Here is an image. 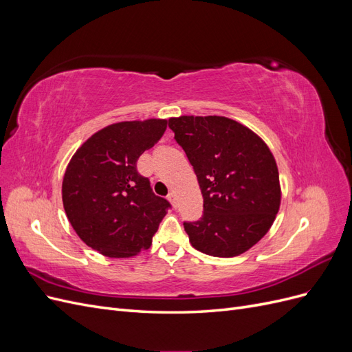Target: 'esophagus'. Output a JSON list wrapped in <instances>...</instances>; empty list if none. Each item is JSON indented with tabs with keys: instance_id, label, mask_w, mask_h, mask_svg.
<instances>
[{
	"instance_id": "34e87169",
	"label": "esophagus",
	"mask_w": 352,
	"mask_h": 352,
	"mask_svg": "<svg viewBox=\"0 0 352 352\" xmlns=\"http://www.w3.org/2000/svg\"><path fill=\"white\" fill-rule=\"evenodd\" d=\"M167 198H168V201H170V202H172L173 207H176V195H175V192H170Z\"/></svg>"
}]
</instances>
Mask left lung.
Segmentation results:
<instances>
[{"mask_svg": "<svg viewBox=\"0 0 352 352\" xmlns=\"http://www.w3.org/2000/svg\"><path fill=\"white\" fill-rule=\"evenodd\" d=\"M192 164L204 214L184 223L192 247L212 257H236L272 228L280 207L276 160L261 138L223 116H180L168 120Z\"/></svg>", "mask_w": 352, "mask_h": 352, "instance_id": "left-lung-1", "label": "left lung"}]
</instances>
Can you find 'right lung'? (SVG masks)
Segmentation results:
<instances>
[{"mask_svg":"<svg viewBox=\"0 0 352 352\" xmlns=\"http://www.w3.org/2000/svg\"><path fill=\"white\" fill-rule=\"evenodd\" d=\"M166 119L119 122L88 138L63 177L66 216L78 236L110 258H129L151 247L168 202L136 170L141 154L163 136Z\"/></svg>","mask_w":352,"mask_h":352,"instance_id":"obj_1","label":"right lung"}]
</instances>
